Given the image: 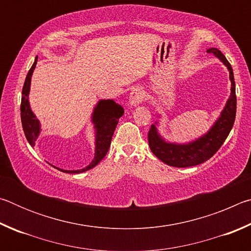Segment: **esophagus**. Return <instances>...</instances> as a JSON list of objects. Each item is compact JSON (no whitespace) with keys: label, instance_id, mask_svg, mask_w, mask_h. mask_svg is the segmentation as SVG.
<instances>
[{"label":"esophagus","instance_id":"esophagus-1","mask_svg":"<svg viewBox=\"0 0 251 251\" xmlns=\"http://www.w3.org/2000/svg\"><path fill=\"white\" fill-rule=\"evenodd\" d=\"M143 100H144V91L139 87L134 88L129 94V104L131 106H137L139 104H142Z\"/></svg>","mask_w":251,"mask_h":251}]
</instances>
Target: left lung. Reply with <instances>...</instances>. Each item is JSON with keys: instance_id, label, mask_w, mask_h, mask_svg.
<instances>
[{"instance_id": "1", "label": "left lung", "mask_w": 251, "mask_h": 251, "mask_svg": "<svg viewBox=\"0 0 251 251\" xmlns=\"http://www.w3.org/2000/svg\"><path fill=\"white\" fill-rule=\"evenodd\" d=\"M207 52L214 54L227 66L231 82L230 96L220 114V117L215 122L209 131L192 143L175 144L165 142L158 134L157 127L155 125L151 126V129L148 131V144H150L151 151L157 158L169 166L179 168L192 167L205 163L222 147L235 123L237 97L232 67L218 49L211 48Z\"/></svg>"}]
</instances>
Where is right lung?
Wrapping results in <instances>:
<instances>
[{"label": "right lung", "instance_id": "obj_1", "mask_svg": "<svg viewBox=\"0 0 251 251\" xmlns=\"http://www.w3.org/2000/svg\"><path fill=\"white\" fill-rule=\"evenodd\" d=\"M37 57L35 62L29 69L28 73L25 78L22 90V100H21V121H22L23 130L29 145H35V141L39 137L41 127L40 122L34 115L33 112L29 107L28 103V93H29V85H31V77L33 71L36 66ZM124 114V108L121 105L116 104L113 100H101L99 101L93 112L92 122L94 123L96 129V139H95V156L92 163L87 167L83 169H77V171H64V169H59L58 171L69 173V174H79L84 173L90 169L94 168L100 161L104 158L107 154L108 148L112 142V137L114 131L117 126L118 120ZM54 167V166H53ZM56 168V167H55Z\"/></svg>", "mask_w": 251, "mask_h": 251}]
</instances>
